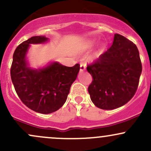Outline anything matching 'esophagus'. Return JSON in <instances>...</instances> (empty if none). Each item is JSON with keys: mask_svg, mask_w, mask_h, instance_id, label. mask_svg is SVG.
<instances>
[{"mask_svg": "<svg viewBox=\"0 0 151 151\" xmlns=\"http://www.w3.org/2000/svg\"><path fill=\"white\" fill-rule=\"evenodd\" d=\"M86 69V66L84 64H80V72H84Z\"/></svg>", "mask_w": 151, "mask_h": 151, "instance_id": "obj_1", "label": "esophagus"}]
</instances>
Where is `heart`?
Returning <instances> with one entry per match:
<instances>
[{
	"mask_svg": "<svg viewBox=\"0 0 151 151\" xmlns=\"http://www.w3.org/2000/svg\"><path fill=\"white\" fill-rule=\"evenodd\" d=\"M94 46V42H92V41H87L86 44H84V45L83 46V50L86 51V50H89V49H90L91 48H92V46ZM98 53L97 54H95V56L94 57H97L98 56Z\"/></svg>",
	"mask_w": 151,
	"mask_h": 151,
	"instance_id": "heart-1",
	"label": "heart"
}]
</instances>
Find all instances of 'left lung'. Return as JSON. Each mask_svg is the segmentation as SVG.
<instances>
[{"mask_svg": "<svg viewBox=\"0 0 151 151\" xmlns=\"http://www.w3.org/2000/svg\"><path fill=\"white\" fill-rule=\"evenodd\" d=\"M92 82L88 92L94 105L102 110L122 107L135 94L142 72L136 45L115 34L112 45L87 67Z\"/></svg>", "mask_w": 151, "mask_h": 151, "instance_id": "obj_1", "label": "left lung"}]
</instances>
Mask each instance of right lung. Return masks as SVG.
Masks as SVG:
<instances>
[{
	"label": "right lung",
	"instance_id": "obj_1",
	"mask_svg": "<svg viewBox=\"0 0 151 151\" xmlns=\"http://www.w3.org/2000/svg\"><path fill=\"white\" fill-rule=\"evenodd\" d=\"M48 41L44 36L24 41L14 51L11 68V80L19 98L31 110L41 114L54 112L64 105L80 69L79 64L69 67L57 62L39 69L30 67L26 55L31 44Z\"/></svg>",
	"mask_w": 151,
	"mask_h": 151
}]
</instances>
